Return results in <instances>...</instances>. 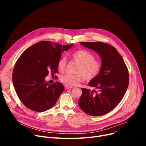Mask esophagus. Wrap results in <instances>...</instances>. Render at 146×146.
Instances as JSON below:
<instances>
[{
    "instance_id": "1",
    "label": "esophagus",
    "mask_w": 146,
    "mask_h": 146,
    "mask_svg": "<svg viewBox=\"0 0 146 146\" xmlns=\"http://www.w3.org/2000/svg\"><path fill=\"white\" fill-rule=\"evenodd\" d=\"M64 88H65V89H72V88H73V87H72V86H68V85H65Z\"/></svg>"
}]
</instances>
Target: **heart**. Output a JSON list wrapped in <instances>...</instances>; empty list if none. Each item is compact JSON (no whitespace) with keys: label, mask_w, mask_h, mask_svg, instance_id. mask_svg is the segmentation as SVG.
<instances>
[{"label":"heart","mask_w":146,"mask_h":146,"mask_svg":"<svg viewBox=\"0 0 146 146\" xmlns=\"http://www.w3.org/2000/svg\"><path fill=\"white\" fill-rule=\"evenodd\" d=\"M72 58L80 63L76 74H65L60 77V80L68 86H75L82 82L85 78L87 80L96 78L101 72L102 64L96 59L92 53L86 50L75 51L71 54ZM67 59L61 57L58 61L57 68L61 72H63L66 67Z\"/></svg>","instance_id":"1"}]
</instances>
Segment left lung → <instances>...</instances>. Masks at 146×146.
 <instances>
[{"mask_svg":"<svg viewBox=\"0 0 146 146\" xmlns=\"http://www.w3.org/2000/svg\"><path fill=\"white\" fill-rule=\"evenodd\" d=\"M84 47L97 52L102 60L100 73L89 86L98 91L82 88L79 99L81 110L91 116H101L113 110L123 98L129 83L127 66L118 51L102 42H80Z\"/></svg>","mask_w":146,"mask_h":146,"instance_id":"1","label":"left lung"}]
</instances>
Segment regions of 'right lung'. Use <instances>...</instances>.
<instances>
[{
  "instance_id": "add662e5",
  "label": "right lung",
  "mask_w": 146,
  "mask_h": 146,
  "mask_svg": "<svg viewBox=\"0 0 146 146\" xmlns=\"http://www.w3.org/2000/svg\"><path fill=\"white\" fill-rule=\"evenodd\" d=\"M73 45L41 41L23 52L15 64L12 81L19 99L27 108L41 112L55 105L64 86L59 82L49 85L45 78L49 73L52 76L58 73L57 63L62 52Z\"/></svg>"
}]
</instances>
